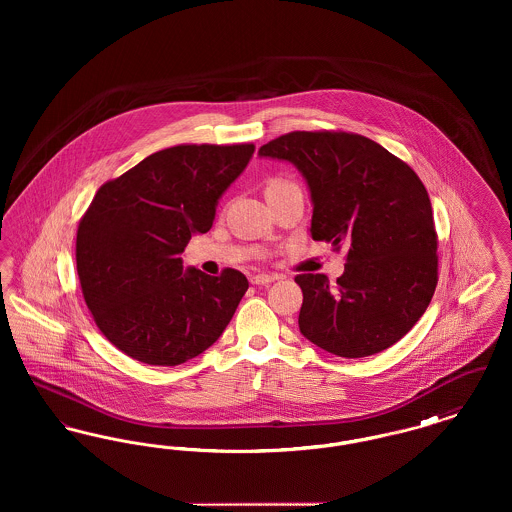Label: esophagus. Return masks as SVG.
Here are the masks:
<instances>
[{"instance_id":"obj_1","label":"esophagus","mask_w":512,"mask_h":512,"mask_svg":"<svg viewBox=\"0 0 512 512\" xmlns=\"http://www.w3.org/2000/svg\"><path fill=\"white\" fill-rule=\"evenodd\" d=\"M276 278H278V276H274V274H255V276H251L249 280H251V284H255V286H268V284H272Z\"/></svg>"}]
</instances>
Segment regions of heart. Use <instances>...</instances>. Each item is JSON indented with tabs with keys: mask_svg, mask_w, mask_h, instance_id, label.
<instances>
[{
	"mask_svg": "<svg viewBox=\"0 0 512 512\" xmlns=\"http://www.w3.org/2000/svg\"><path fill=\"white\" fill-rule=\"evenodd\" d=\"M282 186H288V182H284V180H272L270 184H268V190H276V188H282Z\"/></svg>",
	"mask_w": 512,
	"mask_h": 512,
	"instance_id": "1",
	"label": "heart"
}]
</instances>
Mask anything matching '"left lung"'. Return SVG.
<instances>
[{
  "instance_id": "left-lung-1",
  "label": "left lung",
  "mask_w": 512,
  "mask_h": 512,
  "mask_svg": "<svg viewBox=\"0 0 512 512\" xmlns=\"http://www.w3.org/2000/svg\"><path fill=\"white\" fill-rule=\"evenodd\" d=\"M259 157L292 163L311 194V236L347 245L345 270L299 274L301 334L320 349L359 359L401 340L438 284L432 203L409 165L347 132H292Z\"/></svg>"
}]
</instances>
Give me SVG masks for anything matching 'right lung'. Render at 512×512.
<instances>
[{
  "mask_svg": "<svg viewBox=\"0 0 512 512\" xmlns=\"http://www.w3.org/2000/svg\"><path fill=\"white\" fill-rule=\"evenodd\" d=\"M253 144L174 146L103 184L78 224L76 270L103 336L128 357L176 366L219 340L249 288L240 270L182 265L245 171Z\"/></svg>",
  "mask_w": 512,
  "mask_h": 512,
  "instance_id": "right-lung-1",
  "label": "right lung"
}]
</instances>
